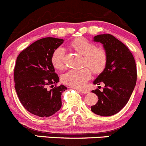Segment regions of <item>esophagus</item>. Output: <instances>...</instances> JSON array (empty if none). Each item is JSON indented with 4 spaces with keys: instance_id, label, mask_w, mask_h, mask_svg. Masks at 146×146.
<instances>
[{
    "instance_id": "1",
    "label": "esophagus",
    "mask_w": 146,
    "mask_h": 146,
    "mask_svg": "<svg viewBox=\"0 0 146 146\" xmlns=\"http://www.w3.org/2000/svg\"><path fill=\"white\" fill-rule=\"evenodd\" d=\"M77 90H78L80 93H83V94H88V93H89L90 92L88 90H86V89H77Z\"/></svg>"
}]
</instances>
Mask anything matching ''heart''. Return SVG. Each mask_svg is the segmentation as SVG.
I'll return each mask as SVG.
<instances>
[{
    "label": "heart",
    "mask_w": 146,
    "mask_h": 146,
    "mask_svg": "<svg viewBox=\"0 0 146 146\" xmlns=\"http://www.w3.org/2000/svg\"><path fill=\"white\" fill-rule=\"evenodd\" d=\"M70 46L76 52L83 56V66L91 68L93 73L100 74L104 70L107 64V53L104 49L97 48L94 43L82 37L72 41ZM64 54L65 52L62 47H58L53 51L51 63L55 69L60 70L64 67ZM89 69L85 67L71 69L63 74L61 81L69 86L82 88L91 77L92 72Z\"/></svg>",
    "instance_id": "b5f03b06"
}]
</instances>
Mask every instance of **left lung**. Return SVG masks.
<instances>
[{
  "mask_svg": "<svg viewBox=\"0 0 146 146\" xmlns=\"http://www.w3.org/2000/svg\"><path fill=\"white\" fill-rule=\"evenodd\" d=\"M93 41L103 44L107 64L93 81L94 85L104 83L105 86L102 91L99 89L92 91L97 95L98 103L92 106L91 111L109 117L125 106L133 92L137 81L135 61L127 47L111 35H98L93 37Z\"/></svg>",
  "mask_w": 146,
  "mask_h": 146,
  "instance_id": "obj_1",
  "label": "left lung"
}]
</instances>
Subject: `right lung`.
I'll list each match as a JSON object with an SVG mask.
<instances>
[{
    "instance_id": "1",
    "label": "right lung",
    "mask_w": 146,
    "mask_h": 146,
    "mask_svg": "<svg viewBox=\"0 0 146 146\" xmlns=\"http://www.w3.org/2000/svg\"><path fill=\"white\" fill-rule=\"evenodd\" d=\"M63 42V39L55 37L42 38L22 50L17 58L14 82L17 96L25 109L38 117H50L58 111L62 104L61 94L67 89L63 85L53 88L59 78L51 56Z\"/></svg>"
}]
</instances>
